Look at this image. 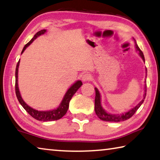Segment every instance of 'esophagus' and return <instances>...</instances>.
<instances>
[{
	"instance_id": "esophagus-1",
	"label": "esophagus",
	"mask_w": 160,
	"mask_h": 160,
	"mask_svg": "<svg viewBox=\"0 0 160 160\" xmlns=\"http://www.w3.org/2000/svg\"><path fill=\"white\" fill-rule=\"evenodd\" d=\"M82 81L83 82H88V81H90L91 79V76L89 74H87V73H86V74H83V76L82 77Z\"/></svg>"
}]
</instances>
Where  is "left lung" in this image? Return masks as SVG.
<instances>
[{"mask_svg":"<svg viewBox=\"0 0 160 160\" xmlns=\"http://www.w3.org/2000/svg\"><path fill=\"white\" fill-rule=\"evenodd\" d=\"M135 40V49L136 51L139 52L140 56L142 60L145 62V57H144V54L140 50L139 47L136 43V41ZM147 71V69H146ZM147 86L145 85V93H144L143 95V99L139 103H138L137 106H135L134 108L130 109V111H128L126 112H124V113L122 114H111L107 112L105 110L102 108L101 106V94L99 92L98 88H95V91H96V97H95V112L97 116L102 120H104V121H109V122H120V121H124V120H126L129 119L130 118H131L133 115L135 114V112L138 111V109L140 108L141 105L142 104L145 100V96H146V92H147Z\"/></svg>","mask_w":160,"mask_h":160,"instance_id":"left-lung-1","label":"left lung"}]
</instances>
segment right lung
Here are the masks:
<instances>
[{
    "mask_svg": "<svg viewBox=\"0 0 160 160\" xmlns=\"http://www.w3.org/2000/svg\"><path fill=\"white\" fill-rule=\"evenodd\" d=\"M47 32L46 30H42L39 32H37L35 36L33 37V38L28 43H27L25 45L24 48L22 49V51L21 52V54L25 50V49L28 48V47L30 45V44L32 42L35 40V39L38 38V37L43 35ZM19 64H20V60L18 61L16 69H15V93H16V96L18 101L20 102L24 109L27 111L29 114L31 116L34 118L40 120V121H52V120H57L64 116L65 114L67 113L68 111V108H69V101L71 99H72V96L74 95V93L77 92V90L82 85V81H77L74 84H73L71 87L67 90V91L65 93V95L63 98L61 103L59 104V106L57 107L56 109L52 110V111H38V110H35L32 108H31L30 106H29L28 104H26L25 102L23 101V99L21 97L19 88H18V68H19Z\"/></svg>",
    "mask_w": 160,
    "mask_h": 160,
    "instance_id": "add662e5",
    "label": "right lung"
}]
</instances>
